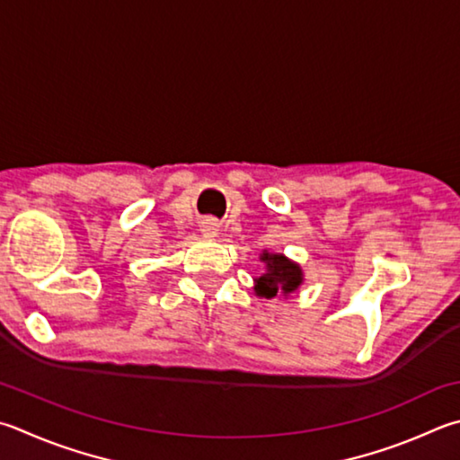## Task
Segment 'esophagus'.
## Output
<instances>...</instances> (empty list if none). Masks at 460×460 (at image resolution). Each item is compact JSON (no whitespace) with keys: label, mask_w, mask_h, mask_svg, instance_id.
Here are the masks:
<instances>
[{"label":"esophagus","mask_w":460,"mask_h":460,"mask_svg":"<svg viewBox=\"0 0 460 460\" xmlns=\"http://www.w3.org/2000/svg\"><path fill=\"white\" fill-rule=\"evenodd\" d=\"M201 233L205 237H217V233H219V225H217L213 219H205L201 223Z\"/></svg>","instance_id":"1"}]
</instances>
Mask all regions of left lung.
<instances>
[{
    "label": "left lung",
    "mask_w": 460,
    "mask_h": 460,
    "mask_svg": "<svg viewBox=\"0 0 460 460\" xmlns=\"http://www.w3.org/2000/svg\"><path fill=\"white\" fill-rule=\"evenodd\" d=\"M261 261L265 263V273L255 279V294L259 297L271 299L275 296H289L302 286L304 271L297 263L289 261L281 253H261Z\"/></svg>",
    "instance_id": "left-lung-1"
}]
</instances>
